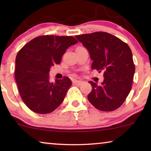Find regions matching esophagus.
<instances>
[{
	"label": "esophagus",
	"mask_w": 151,
	"mask_h": 151,
	"mask_svg": "<svg viewBox=\"0 0 151 151\" xmlns=\"http://www.w3.org/2000/svg\"><path fill=\"white\" fill-rule=\"evenodd\" d=\"M82 80H73V83L75 84H76V85H80V84H82Z\"/></svg>",
	"instance_id": "obj_1"
}]
</instances>
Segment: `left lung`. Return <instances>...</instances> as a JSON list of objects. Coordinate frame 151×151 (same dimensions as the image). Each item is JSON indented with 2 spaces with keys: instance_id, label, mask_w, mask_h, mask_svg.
<instances>
[{
  "instance_id": "1",
  "label": "left lung",
  "mask_w": 151,
  "mask_h": 151,
  "mask_svg": "<svg viewBox=\"0 0 151 151\" xmlns=\"http://www.w3.org/2000/svg\"><path fill=\"white\" fill-rule=\"evenodd\" d=\"M88 49L93 60L91 68L104 71L101 85L89 81L92 91L88 100L102 111H113L121 106L132 88L135 64L127 43L106 32H97L76 36Z\"/></svg>"
}]
</instances>
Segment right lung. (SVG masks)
<instances>
[{"label": "right lung", "instance_id": "right-lung-1", "mask_svg": "<svg viewBox=\"0 0 151 151\" xmlns=\"http://www.w3.org/2000/svg\"><path fill=\"white\" fill-rule=\"evenodd\" d=\"M78 41L73 36L45 35L32 39L16 58L15 79L26 106L36 113L52 112L61 103L71 85L69 78L49 81L50 67L61 63L62 56Z\"/></svg>", "mask_w": 151, "mask_h": 151}]
</instances>
